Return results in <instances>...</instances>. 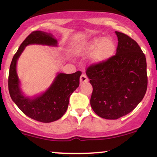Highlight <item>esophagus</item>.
Wrapping results in <instances>:
<instances>
[{
  "label": "esophagus",
  "instance_id": "esophagus-1",
  "mask_svg": "<svg viewBox=\"0 0 157 157\" xmlns=\"http://www.w3.org/2000/svg\"><path fill=\"white\" fill-rule=\"evenodd\" d=\"M88 81H89V79H88L87 76H86V75H83V74H82V75L80 76V82H81V83H83V82H88Z\"/></svg>",
  "mask_w": 157,
  "mask_h": 157
}]
</instances>
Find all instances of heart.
Wrapping results in <instances>:
<instances>
[{
	"instance_id": "obj_1",
	"label": "heart",
	"mask_w": 157,
	"mask_h": 157,
	"mask_svg": "<svg viewBox=\"0 0 157 157\" xmlns=\"http://www.w3.org/2000/svg\"><path fill=\"white\" fill-rule=\"evenodd\" d=\"M115 51V44L111 38L96 37L82 45L80 47V53L89 55L93 53L94 62H103L110 58Z\"/></svg>"
}]
</instances>
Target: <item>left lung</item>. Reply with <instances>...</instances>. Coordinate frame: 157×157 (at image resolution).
<instances>
[{"label":"left lung","mask_w":157,"mask_h":157,"mask_svg":"<svg viewBox=\"0 0 157 157\" xmlns=\"http://www.w3.org/2000/svg\"><path fill=\"white\" fill-rule=\"evenodd\" d=\"M115 33L116 55L86 69L93 87L91 106L106 120H117L132 111L143 99L147 86L145 54L129 36Z\"/></svg>","instance_id":"left-lung-1"}]
</instances>
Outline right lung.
I'll return each instance as SVG.
<instances>
[{
    "instance_id": "obj_1",
    "label": "right lung",
    "mask_w": 157,
    "mask_h": 157,
    "mask_svg": "<svg viewBox=\"0 0 157 157\" xmlns=\"http://www.w3.org/2000/svg\"><path fill=\"white\" fill-rule=\"evenodd\" d=\"M57 41L50 33L32 32L23 41L11 63L8 78L9 91L12 100L29 117L41 122H52L62 117L68 109L69 97L80 85V71L73 74L60 73L46 92L35 98L25 97L20 89L16 71L18 57L29 44L57 46Z\"/></svg>"
}]
</instances>
